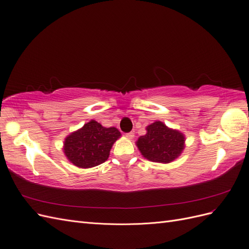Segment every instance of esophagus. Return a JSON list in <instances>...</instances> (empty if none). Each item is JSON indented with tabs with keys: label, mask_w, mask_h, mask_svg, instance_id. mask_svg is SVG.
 <instances>
[{
	"label": "esophagus",
	"mask_w": 249,
	"mask_h": 249,
	"mask_svg": "<svg viewBox=\"0 0 249 249\" xmlns=\"http://www.w3.org/2000/svg\"><path fill=\"white\" fill-rule=\"evenodd\" d=\"M125 136H126L127 138H129V139H133V137L135 136V135H134L133 132H130V133H126Z\"/></svg>",
	"instance_id": "esophagus-1"
}]
</instances>
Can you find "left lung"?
<instances>
[{"instance_id": "obj_1", "label": "left lung", "mask_w": 249, "mask_h": 249, "mask_svg": "<svg viewBox=\"0 0 249 249\" xmlns=\"http://www.w3.org/2000/svg\"><path fill=\"white\" fill-rule=\"evenodd\" d=\"M146 131L144 136L139 137L136 144L143 157L149 161L170 163L184 149V135L169 129L161 122L149 124Z\"/></svg>"}]
</instances>
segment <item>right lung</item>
<instances>
[{"mask_svg": "<svg viewBox=\"0 0 249 249\" xmlns=\"http://www.w3.org/2000/svg\"><path fill=\"white\" fill-rule=\"evenodd\" d=\"M120 132L116 127H104L95 120L71 133L64 142V154L80 168L94 167L108 159L110 149Z\"/></svg>", "mask_w": 249, "mask_h": 249, "instance_id": "right-lung-1", "label": "right lung"}]
</instances>
